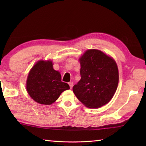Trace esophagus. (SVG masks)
Instances as JSON below:
<instances>
[{
  "mask_svg": "<svg viewBox=\"0 0 146 146\" xmlns=\"http://www.w3.org/2000/svg\"><path fill=\"white\" fill-rule=\"evenodd\" d=\"M68 84H69V85H70V88H71V89L73 88V82H69V83H68Z\"/></svg>",
  "mask_w": 146,
  "mask_h": 146,
  "instance_id": "34e87169",
  "label": "esophagus"
}]
</instances>
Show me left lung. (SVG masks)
Segmentation results:
<instances>
[{
	"mask_svg": "<svg viewBox=\"0 0 146 146\" xmlns=\"http://www.w3.org/2000/svg\"><path fill=\"white\" fill-rule=\"evenodd\" d=\"M79 60L81 80L73 86V93L86 107H101L110 101L117 88L116 62L97 49L86 51Z\"/></svg>",
	"mask_w": 146,
	"mask_h": 146,
	"instance_id": "left-lung-1",
	"label": "left lung"
}]
</instances>
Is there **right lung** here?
Wrapping results in <instances>:
<instances>
[{
    "label": "right lung",
    "instance_id": "right-lung-1",
    "mask_svg": "<svg viewBox=\"0 0 146 146\" xmlns=\"http://www.w3.org/2000/svg\"><path fill=\"white\" fill-rule=\"evenodd\" d=\"M50 60H40L34 65L27 76V91L40 104H52L62 92L70 89L68 83L61 82L60 72L54 70Z\"/></svg>",
    "mask_w": 146,
    "mask_h": 146
}]
</instances>
